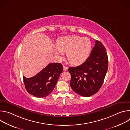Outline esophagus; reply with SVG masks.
<instances>
[{
	"label": "esophagus",
	"mask_w": 130,
	"mask_h": 130,
	"mask_svg": "<svg viewBox=\"0 0 130 130\" xmlns=\"http://www.w3.org/2000/svg\"><path fill=\"white\" fill-rule=\"evenodd\" d=\"M68 67H67V66H63V70H64V71H66L67 69H68Z\"/></svg>",
	"instance_id": "esophagus-1"
}]
</instances>
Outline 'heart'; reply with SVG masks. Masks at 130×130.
I'll return each mask as SVG.
<instances>
[{"label": "heart", "instance_id": "1", "mask_svg": "<svg viewBox=\"0 0 130 130\" xmlns=\"http://www.w3.org/2000/svg\"><path fill=\"white\" fill-rule=\"evenodd\" d=\"M91 43L87 38H81L77 35L66 36L60 38L57 42V47L54 52L61 57L66 53L67 59L73 65H80L85 62L89 56Z\"/></svg>", "mask_w": 130, "mask_h": 130}]
</instances>
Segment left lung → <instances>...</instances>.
Listing matches in <instances>:
<instances>
[{"label": "left lung", "instance_id": "8db88e82", "mask_svg": "<svg viewBox=\"0 0 130 130\" xmlns=\"http://www.w3.org/2000/svg\"><path fill=\"white\" fill-rule=\"evenodd\" d=\"M95 47L86 61L76 67H69L72 89L83 97H90L102 86L108 69V57L102 43L95 41Z\"/></svg>", "mask_w": 130, "mask_h": 130}]
</instances>
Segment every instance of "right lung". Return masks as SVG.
<instances>
[{
	"label": "right lung",
	"mask_w": 130,
	"mask_h": 130,
	"mask_svg": "<svg viewBox=\"0 0 130 130\" xmlns=\"http://www.w3.org/2000/svg\"><path fill=\"white\" fill-rule=\"evenodd\" d=\"M63 69V65L61 63H52L48 64L35 76L30 78L23 76L27 91L29 94L38 98L47 96L56 85Z\"/></svg>",
	"instance_id": "1"
}]
</instances>
